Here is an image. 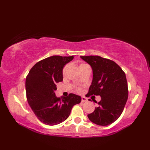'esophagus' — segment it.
I'll return each mask as SVG.
<instances>
[{
  "instance_id": "34e87169",
  "label": "esophagus",
  "mask_w": 150,
  "mask_h": 150,
  "mask_svg": "<svg viewBox=\"0 0 150 150\" xmlns=\"http://www.w3.org/2000/svg\"><path fill=\"white\" fill-rule=\"evenodd\" d=\"M87 99H86V98L85 97H82V103H85V102H87Z\"/></svg>"
}]
</instances>
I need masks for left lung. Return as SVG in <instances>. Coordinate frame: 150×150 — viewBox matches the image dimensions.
Returning a JSON list of instances; mask_svg holds the SVG:
<instances>
[{
	"instance_id": "obj_1",
	"label": "left lung",
	"mask_w": 150,
	"mask_h": 150,
	"mask_svg": "<svg viewBox=\"0 0 150 150\" xmlns=\"http://www.w3.org/2000/svg\"><path fill=\"white\" fill-rule=\"evenodd\" d=\"M90 65L93 80L86 96L100 95L101 100L93 113L88 115L92 122L108 126L122 113L128 97L125 73L114 61L99 56H81Z\"/></svg>"
}]
</instances>
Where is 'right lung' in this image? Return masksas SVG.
<instances>
[{
	"mask_svg": "<svg viewBox=\"0 0 150 150\" xmlns=\"http://www.w3.org/2000/svg\"><path fill=\"white\" fill-rule=\"evenodd\" d=\"M73 56H52L35 64L26 79L27 100L35 115L41 122L54 126L66 120L74 105L81 97L70 93L57 98L56 84L63 80L62 69Z\"/></svg>",
	"mask_w": 150,
	"mask_h": 150,
	"instance_id": "right-lung-1",
	"label": "right lung"
}]
</instances>
